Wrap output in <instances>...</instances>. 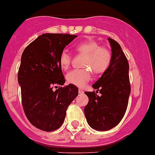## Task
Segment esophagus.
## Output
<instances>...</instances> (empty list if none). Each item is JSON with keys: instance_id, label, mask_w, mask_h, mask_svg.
Returning <instances> with one entry per match:
<instances>
[{"instance_id": "1", "label": "esophagus", "mask_w": 155, "mask_h": 155, "mask_svg": "<svg viewBox=\"0 0 155 155\" xmlns=\"http://www.w3.org/2000/svg\"><path fill=\"white\" fill-rule=\"evenodd\" d=\"M84 92V90H83V89H80V90H79V93H80V94H81V93H83Z\"/></svg>"}]
</instances>
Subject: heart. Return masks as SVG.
Returning a JSON list of instances; mask_svg holds the SVG:
<instances>
[{"label":"heart","instance_id":"1","mask_svg":"<svg viewBox=\"0 0 155 155\" xmlns=\"http://www.w3.org/2000/svg\"><path fill=\"white\" fill-rule=\"evenodd\" d=\"M78 54L84 56L83 67L84 69H75L67 74V81L69 84L79 87H83L91 79V70L95 74H102L106 71L111 62V52L105 47H100L99 43L95 41H87L78 44L75 47ZM71 56L66 50L60 53L59 63L63 70L70 67Z\"/></svg>","mask_w":155,"mask_h":155}]
</instances>
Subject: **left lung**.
<instances>
[{
  "mask_svg": "<svg viewBox=\"0 0 155 155\" xmlns=\"http://www.w3.org/2000/svg\"><path fill=\"white\" fill-rule=\"evenodd\" d=\"M111 48V62L106 71L92 85L95 91H86L88 104L84 107L91 127L104 131L112 129L121 121L127 107L130 94L129 64L119 43L108 38Z\"/></svg>",
  "mask_w": 155,
  "mask_h": 155,
  "instance_id": "left-lung-1",
  "label": "left lung"
}]
</instances>
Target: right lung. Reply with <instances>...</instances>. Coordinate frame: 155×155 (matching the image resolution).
<instances>
[{
  "label": "right lung",
  "instance_id": "add662e5",
  "mask_svg": "<svg viewBox=\"0 0 155 155\" xmlns=\"http://www.w3.org/2000/svg\"><path fill=\"white\" fill-rule=\"evenodd\" d=\"M76 37L70 34H42L22 53L17 77L22 105L28 121L40 130L52 131L60 127L68 107L78 95L79 89L72 84L52 90L65 83L59 59Z\"/></svg>",
  "mask_w": 155,
  "mask_h": 155
}]
</instances>
